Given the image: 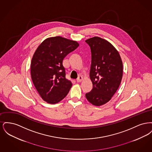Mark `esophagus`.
Wrapping results in <instances>:
<instances>
[{
  "label": "esophagus",
  "instance_id": "34e87169",
  "mask_svg": "<svg viewBox=\"0 0 152 152\" xmlns=\"http://www.w3.org/2000/svg\"><path fill=\"white\" fill-rule=\"evenodd\" d=\"M83 77L81 76H80L78 77V78L77 79V80H76V81H77V83H79V82H81L83 80Z\"/></svg>",
  "mask_w": 152,
  "mask_h": 152
}]
</instances>
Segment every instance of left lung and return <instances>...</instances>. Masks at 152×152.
<instances>
[{
	"mask_svg": "<svg viewBox=\"0 0 152 152\" xmlns=\"http://www.w3.org/2000/svg\"><path fill=\"white\" fill-rule=\"evenodd\" d=\"M86 42L92 53L89 76L93 84L86 97L94 105L101 106L110 100L120 85L123 61L118 51L107 40L94 36Z\"/></svg>",
	"mask_w": 152,
	"mask_h": 152,
	"instance_id": "left-lung-1",
	"label": "left lung"
}]
</instances>
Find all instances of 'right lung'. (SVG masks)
<instances>
[{
    "label": "right lung",
    "instance_id": "1",
    "mask_svg": "<svg viewBox=\"0 0 152 152\" xmlns=\"http://www.w3.org/2000/svg\"><path fill=\"white\" fill-rule=\"evenodd\" d=\"M79 46L76 41L55 36L47 38L37 48L31 61V75L44 101L56 104L68 94L72 84L65 78L63 61Z\"/></svg>",
    "mask_w": 152,
    "mask_h": 152
}]
</instances>
